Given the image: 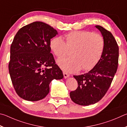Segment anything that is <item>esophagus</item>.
I'll return each instance as SVG.
<instances>
[{"label":"esophagus","mask_w":127,"mask_h":127,"mask_svg":"<svg viewBox=\"0 0 127 127\" xmlns=\"http://www.w3.org/2000/svg\"><path fill=\"white\" fill-rule=\"evenodd\" d=\"M63 74H64V78H65V79L67 78V77H69V76H70V75H69V74H68L67 73H66V72H63Z\"/></svg>","instance_id":"34e87169"}]
</instances>
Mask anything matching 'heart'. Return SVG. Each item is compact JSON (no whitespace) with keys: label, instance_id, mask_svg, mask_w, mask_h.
Here are the masks:
<instances>
[{"label":"heart","instance_id":"obj_1","mask_svg":"<svg viewBox=\"0 0 127 127\" xmlns=\"http://www.w3.org/2000/svg\"><path fill=\"white\" fill-rule=\"evenodd\" d=\"M64 39L65 41L61 37L53 38L50 47L59 59L67 55L71 51V57L57 61L61 68L67 72L91 70L100 60L105 49L103 37L90 31H72L64 35Z\"/></svg>","mask_w":127,"mask_h":127}]
</instances>
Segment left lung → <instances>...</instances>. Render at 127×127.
Returning <instances> with one entry per match:
<instances>
[{
	"label": "left lung",
	"instance_id": "left-lung-1",
	"mask_svg": "<svg viewBox=\"0 0 127 127\" xmlns=\"http://www.w3.org/2000/svg\"><path fill=\"white\" fill-rule=\"evenodd\" d=\"M105 41V49L100 60L89 72L74 75L78 83L76 90L70 93L75 103L89 105L98 102L108 90L118 65L119 47L112 33L100 26H95Z\"/></svg>",
	"mask_w": 127,
	"mask_h": 127
}]
</instances>
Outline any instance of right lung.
<instances>
[{"label": "right lung", "mask_w": 127, "mask_h": 127, "mask_svg": "<svg viewBox=\"0 0 127 127\" xmlns=\"http://www.w3.org/2000/svg\"><path fill=\"white\" fill-rule=\"evenodd\" d=\"M57 31L42 22H34L18 31L10 46L9 71L18 96L38 101L50 92L53 79L63 78L62 70L51 53V39Z\"/></svg>", "instance_id": "right-lung-1"}]
</instances>
